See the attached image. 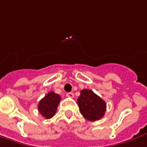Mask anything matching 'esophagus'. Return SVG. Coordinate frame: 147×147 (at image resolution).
<instances>
[{
  "instance_id": "esophagus-1",
  "label": "esophagus",
  "mask_w": 147,
  "mask_h": 147,
  "mask_svg": "<svg viewBox=\"0 0 147 147\" xmlns=\"http://www.w3.org/2000/svg\"><path fill=\"white\" fill-rule=\"evenodd\" d=\"M67 97H70V98H73L74 93L73 92H67Z\"/></svg>"
}]
</instances>
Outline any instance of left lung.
Returning a JSON list of instances; mask_svg holds the SVG:
<instances>
[{
    "mask_svg": "<svg viewBox=\"0 0 147 147\" xmlns=\"http://www.w3.org/2000/svg\"><path fill=\"white\" fill-rule=\"evenodd\" d=\"M80 111L85 119L95 121L102 118L106 110V104L99 96L89 89H83L77 99Z\"/></svg>",
    "mask_w": 147,
    "mask_h": 147,
    "instance_id": "8db88e82",
    "label": "left lung"
}]
</instances>
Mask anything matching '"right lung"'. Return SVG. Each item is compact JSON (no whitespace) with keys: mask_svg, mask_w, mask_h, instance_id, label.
I'll return each instance as SVG.
<instances>
[{"mask_svg":"<svg viewBox=\"0 0 147 147\" xmlns=\"http://www.w3.org/2000/svg\"><path fill=\"white\" fill-rule=\"evenodd\" d=\"M60 100L59 95L55 93L54 92H50L38 103V112L45 118H51L56 113Z\"/></svg>","mask_w":147,"mask_h":147,"instance_id":"1","label":"right lung"}]
</instances>
